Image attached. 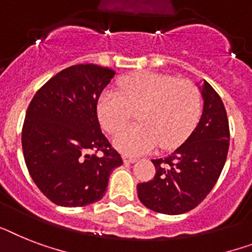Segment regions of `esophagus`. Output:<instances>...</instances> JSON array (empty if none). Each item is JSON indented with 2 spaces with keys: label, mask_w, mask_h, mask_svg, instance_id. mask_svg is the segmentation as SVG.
Wrapping results in <instances>:
<instances>
[{
  "label": "esophagus",
  "mask_w": 252,
  "mask_h": 252,
  "mask_svg": "<svg viewBox=\"0 0 252 252\" xmlns=\"http://www.w3.org/2000/svg\"><path fill=\"white\" fill-rule=\"evenodd\" d=\"M123 161H124L126 164H132V163H136L137 158H133V157H129V155H124V157H123Z\"/></svg>",
  "instance_id": "obj_1"
}]
</instances>
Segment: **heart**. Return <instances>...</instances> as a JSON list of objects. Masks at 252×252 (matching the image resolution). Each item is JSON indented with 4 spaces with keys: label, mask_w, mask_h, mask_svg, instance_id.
Masks as SVG:
<instances>
[{
    "label": "heart",
    "mask_w": 252,
    "mask_h": 252,
    "mask_svg": "<svg viewBox=\"0 0 252 252\" xmlns=\"http://www.w3.org/2000/svg\"><path fill=\"white\" fill-rule=\"evenodd\" d=\"M118 85L119 92L105 91L99 95L97 115L101 126L115 134L137 110L138 123L114 140L124 154H145L158 145L161 149L179 146L197 126L202 97L193 81L141 71L124 76Z\"/></svg>",
    "instance_id": "b5f03b06"
}]
</instances>
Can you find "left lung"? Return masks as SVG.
I'll return each instance as SVG.
<instances>
[{
    "instance_id": "obj_1",
    "label": "left lung",
    "mask_w": 252,
    "mask_h": 252,
    "mask_svg": "<svg viewBox=\"0 0 252 252\" xmlns=\"http://www.w3.org/2000/svg\"><path fill=\"white\" fill-rule=\"evenodd\" d=\"M203 98V112L195 129L172 154L153 159L154 179L137 185L144 206L165 215L193 210L207 197L225 164L229 123L221 98L203 80L197 84Z\"/></svg>"
}]
</instances>
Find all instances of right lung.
I'll return each instance as SVG.
<instances>
[{
  "label": "right lung",
  "mask_w": 252,
  "mask_h": 252,
  "mask_svg": "<svg viewBox=\"0 0 252 252\" xmlns=\"http://www.w3.org/2000/svg\"><path fill=\"white\" fill-rule=\"evenodd\" d=\"M114 76L108 67L71 66L49 80L28 106L22 132L24 160L53 203L83 207L97 202L112 171L123 164L97 116L99 94Z\"/></svg>",
  "instance_id": "add662e5"
}]
</instances>
